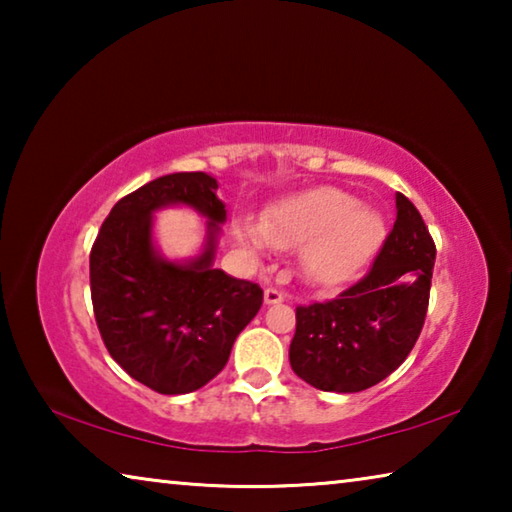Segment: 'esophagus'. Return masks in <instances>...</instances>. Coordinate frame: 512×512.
I'll return each instance as SVG.
<instances>
[{
	"instance_id": "34e87169",
	"label": "esophagus",
	"mask_w": 512,
	"mask_h": 512,
	"mask_svg": "<svg viewBox=\"0 0 512 512\" xmlns=\"http://www.w3.org/2000/svg\"><path fill=\"white\" fill-rule=\"evenodd\" d=\"M282 300H284L282 291H277V289H273V287H268V289L264 291V302H266V305H280Z\"/></svg>"
}]
</instances>
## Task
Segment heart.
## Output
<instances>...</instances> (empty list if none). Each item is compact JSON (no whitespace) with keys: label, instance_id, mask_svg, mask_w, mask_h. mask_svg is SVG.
I'll list each match as a JSON object with an SVG mask.
<instances>
[{"label":"heart","instance_id":"obj_1","mask_svg":"<svg viewBox=\"0 0 512 512\" xmlns=\"http://www.w3.org/2000/svg\"><path fill=\"white\" fill-rule=\"evenodd\" d=\"M235 235L255 259L273 248H300V271L311 284L341 287L375 257L386 225L377 210L343 189L314 187L266 207L262 223L241 219Z\"/></svg>","mask_w":512,"mask_h":512}]
</instances>
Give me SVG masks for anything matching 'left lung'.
I'll return each mask as SVG.
<instances>
[{"label": "left lung", "mask_w": 512, "mask_h": 512, "mask_svg": "<svg viewBox=\"0 0 512 512\" xmlns=\"http://www.w3.org/2000/svg\"><path fill=\"white\" fill-rule=\"evenodd\" d=\"M397 219L370 271L339 298L296 309L289 361L318 391L359 393L409 357L427 316L436 246L420 212L395 194Z\"/></svg>", "instance_id": "1"}]
</instances>
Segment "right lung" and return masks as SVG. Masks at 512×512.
I'll use <instances>...</instances> for the list:
<instances>
[{"mask_svg": "<svg viewBox=\"0 0 512 512\" xmlns=\"http://www.w3.org/2000/svg\"><path fill=\"white\" fill-rule=\"evenodd\" d=\"M203 171L169 173L117 201L90 253L94 318L110 357L162 395L198 391L228 363L262 307L264 291L214 268L225 205ZM185 204L208 228L204 250L185 263L159 255L152 214Z\"/></svg>", "mask_w": 512, "mask_h": 512, "instance_id": "add662e5", "label": "right lung"}]
</instances>
